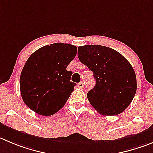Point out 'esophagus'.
I'll return each mask as SVG.
<instances>
[{
	"label": "esophagus",
	"instance_id": "34e87169",
	"mask_svg": "<svg viewBox=\"0 0 153 153\" xmlns=\"http://www.w3.org/2000/svg\"><path fill=\"white\" fill-rule=\"evenodd\" d=\"M78 88H83L84 87H85V84H84L83 81H81L80 83L78 84Z\"/></svg>",
	"mask_w": 153,
	"mask_h": 153
}]
</instances>
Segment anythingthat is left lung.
Segmentation results:
<instances>
[{"label":"left lung","instance_id":"1","mask_svg":"<svg viewBox=\"0 0 153 153\" xmlns=\"http://www.w3.org/2000/svg\"><path fill=\"white\" fill-rule=\"evenodd\" d=\"M78 59L94 72L96 85L87 94L94 109L103 115L122 113L132 102L137 78L132 65L110 48L85 45L78 48Z\"/></svg>","mask_w":153,"mask_h":153}]
</instances>
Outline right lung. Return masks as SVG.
<instances>
[{
  "mask_svg": "<svg viewBox=\"0 0 153 153\" xmlns=\"http://www.w3.org/2000/svg\"><path fill=\"white\" fill-rule=\"evenodd\" d=\"M76 53V46L55 43L30 56L19 79L21 96L29 109L49 116L64 106L76 85L70 81L72 72L66 70Z\"/></svg>",
  "mask_w": 153,
  "mask_h": 153,
  "instance_id": "obj_1",
  "label": "right lung"
}]
</instances>
